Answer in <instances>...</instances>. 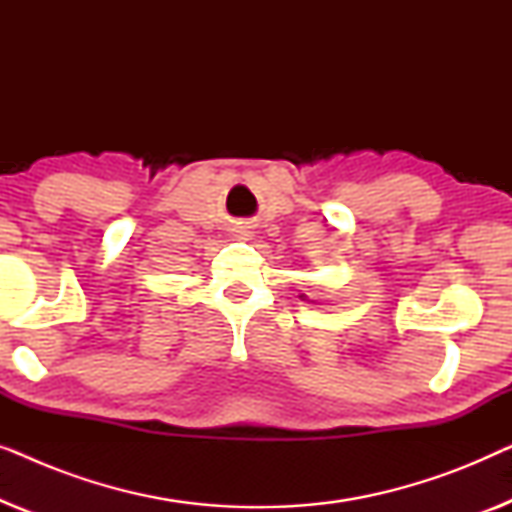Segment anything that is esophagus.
<instances>
[{"label": "esophagus", "instance_id": "obj_1", "mask_svg": "<svg viewBox=\"0 0 512 512\" xmlns=\"http://www.w3.org/2000/svg\"><path fill=\"white\" fill-rule=\"evenodd\" d=\"M242 235H249V233H242Z\"/></svg>", "mask_w": 512, "mask_h": 512}]
</instances>
